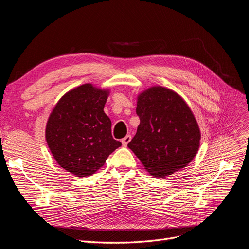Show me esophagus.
Segmentation results:
<instances>
[{
	"label": "esophagus",
	"instance_id": "obj_1",
	"mask_svg": "<svg viewBox=\"0 0 249 249\" xmlns=\"http://www.w3.org/2000/svg\"><path fill=\"white\" fill-rule=\"evenodd\" d=\"M131 141V135H126L123 139H122V144H123V146H127V144L128 143Z\"/></svg>",
	"mask_w": 249,
	"mask_h": 249
}]
</instances>
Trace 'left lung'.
Instances as JSON below:
<instances>
[{"mask_svg": "<svg viewBox=\"0 0 249 249\" xmlns=\"http://www.w3.org/2000/svg\"><path fill=\"white\" fill-rule=\"evenodd\" d=\"M137 132L128 143L146 171L164 178L186 167L197 154L201 132L193 112L176 91L151 87L137 98Z\"/></svg>", "mask_w": 249, "mask_h": 249, "instance_id": "8db88e82", "label": "left lung"}]
</instances>
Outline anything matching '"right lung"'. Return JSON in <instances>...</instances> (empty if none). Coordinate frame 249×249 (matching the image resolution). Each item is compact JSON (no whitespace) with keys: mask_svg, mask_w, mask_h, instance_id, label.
<instances>
[{"mask_svg":"<svg viewBox=\"0 0 249 249\" xmlns=\"http://www.w3.org/2000/svg\"><path fill=\"white\" fill-rule=\"evenodd\" d=\"M108 89L85 84L68 91L52 110L45 129L56 162L76 177L95 174L121 142L113 138L104 107Z\"/></svg>","mask_w":249,"mask_h":249,"instance_id":"add662e5","label":"right lung"}]
</instances>
